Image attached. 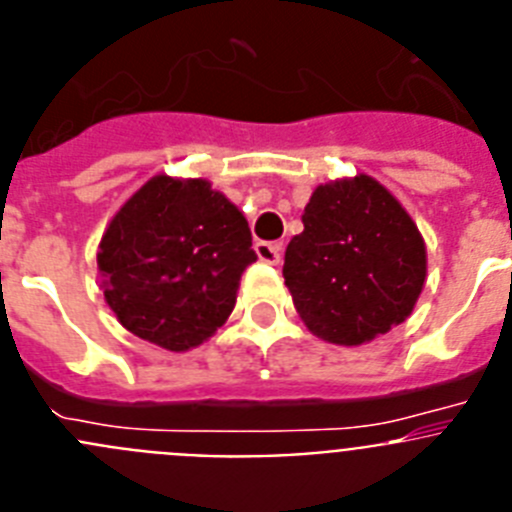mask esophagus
Wrapping results in <instances>:
<instances>
[{
    "label": "esophagus",
    "mask_w": 512,
    "mask_h": 512,
    "mask_svg": "<svg viewBox=\"0 0 512 512\" xmlns=\"http://www.w3.org/2000/svg\"><path fill=\"white\" fill-rule=\"evenodd\" d=\"M256 256H259L264 264H279L282 261V243H256Z\"/></svg>",
    "instance_id": "34e87169"
}]
</instances>
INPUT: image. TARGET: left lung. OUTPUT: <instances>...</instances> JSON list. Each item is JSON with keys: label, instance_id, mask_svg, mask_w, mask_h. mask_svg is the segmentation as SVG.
<instances>
[{"label": "left lung", "instance_id": "obj_1", "mask_svg": "<svg viewBox=\"0 0 512 512\" xmlns=\"http://www.w3.org/2000/svg\"><path fill=\"white\" fill-rule=\"evenodd\" d=\"M284 251V284L312 336L361 346L405 323L425 284V243L377 179L320 184Z\"/></svg>", "mask_w": 512, "mask_h": 512}]
</instances>
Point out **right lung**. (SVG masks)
<instances>
[{"instance_id": "1", "label": "right lung", "mask_w": 512, "mask_h": 512, "mask_svg": "<svg viewBox=\"0 0 512 512\" xmlns=\"http://www.w3.org/2000/svg\"><path fill=\"white\" fill-rule=\"evenodd\" d=\"M253 261L248 220L225 194L164 174L117 210L97 253L122 328L166 351L200 346L228 320Z\"/></svg>"}]
</instances>
